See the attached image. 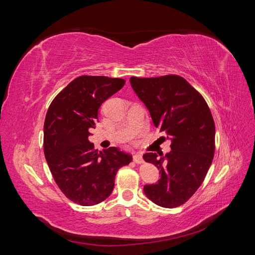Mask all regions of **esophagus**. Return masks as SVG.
Masks as SVG:
<instances>
[{
  "label": "esophagus",
  "instance_id": "obj_1",
  "mask_svg": "<svg viewBox=\"0 0 255 255\" xmlns=\"http://www.w3.org/2000/svg\"><path fill=\"white\" fill-rule=\"evenodd\" d=\"M133 159L136 164H142L143 163V158H142V155L139 153H136L135 155L133 156Z\"/></svg>",
  "mask_w": 255,
  "mask_h": 255
}]
</instances>
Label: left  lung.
I'll list each match as a JSON object with an SVG mask.
<instances>
[{
    "label": "left lung",
    "instance_id": "1",
    "mask_svg": "<svg viewBox=\"0 0 255 255\" xmlns=\"http://www.w3.org/2000/svg\"><path fill=\"white\" fill-rule=\"evenodd\" d=\"M129 83L150 112L155 128L171 140V151L145 153L143 159L155 165L160 177L144 185L152 202L167 208L182 205L205 179L215 153V123L203 97L179 75L135 78Z\"/></svg>",
    "mask_w": 255,
    "mask_h": 255
}]
</instances>
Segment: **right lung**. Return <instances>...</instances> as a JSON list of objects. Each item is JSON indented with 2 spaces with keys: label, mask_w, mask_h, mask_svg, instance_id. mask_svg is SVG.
<instances>
[{
  "label": "right lung",
  "mask_w": 255,
  "mask_h": 255,
  "mask_svg": "<svg viewBox=\"0 0 255 255\" xmlns=\"http://www.w3.org/2000/svg\"><path fill=\"white\" fill-rule=\"evenodd\" d=\"M125 84L107 76H79L55 97L45 116V159L59 189L76 204L104 201L113 192L117 171L132 161V155L116 146L101 152L88 140L100 106Z\"/></svg>",
  "instance_id": "add662e5"
}]
</instances>
